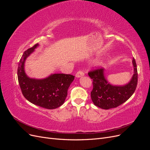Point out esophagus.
<instances>
[{"mask_svg":"<svg viewBox=\"0 0 150 150\" xmlns=\"http://www.w3.org/2000/svg\"><path fill=\"white\" fill-rule=\"evenodd\" d=\"M84 75V72L83 71H81V70L78 71V72H76V76L77 77V78H80V77H82Z\"/></svg>","mask_w":150,"mask_h":150,"instance_id":"esophagus-1","label":"esophagus"}]
</instances>
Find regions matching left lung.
<instances>
[{
	"label": "left lung",
	"mask_w": 150,
	"mask_h": 150,
	"mask_svg": "<svg viewBox=\"0 0 150 150\" xmlns=\"http://www.w3.org/2000/svg\"><path fill=\"white\" fill-rule=\"evenodd\" d=\"M134 74L130 82L125 86H112L105 79L104 69L98 67L88 72L93 79L91 97L94 105L104 110L115 108L124 103L132 96L138 84V71L134 58L133 59Z\"/></svg>",
	"instance_id": "1"
}]
</instances>
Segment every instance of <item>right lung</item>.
Returning a JSON list of instances; mask_svg holds the SVG:
<instances>
[{"label":"right lung","instance_id":"1","mask_svg":"<svg viewBox=\"0 0 150 150\" xmlns=\"http://www.w3.org/2000/svg\"><path fill=\"white\" fill-rule=\"evenodd\" d=\"M38 44L24 52L17 69L18 81L26 99L35 105L48 110L61 106L64 103L67 90L74 79L71 74H54L44 79H30L26 76L24 66L25 59L34 51Z\"/></svg>","mask_w":150,"mask_h":150}]
</instances>
